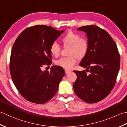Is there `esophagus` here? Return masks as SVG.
<instances>
[{
  "label": "esophagus",
  "mask_w": 127,
  "mask_h": 127,
  "mask_svg": "<svg viewBox=\"0 0 127 127\" xmlns=\"http://www.w3.org/2000/svg\"><path fill=\"white\" fill-rule=\"evenodd\" d=\"M64 71H65V73H66V74H68V73H69V72H71V71L70 70H69V69H64Z\"/></svg>",
  "instance_id": "34e87169"
}]
</instances>
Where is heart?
Segmentation results:
<instances>
[{"instance_id":"obj_1","label":"heart","mask_w":127,"mask_h":127,"mask_svg":"<svg viewBox=\"0 0 127 127\" xmlns=\"http://www.w3.org/2000/svg\"><path fill=\"white\" fill-rule=\"evenodd\" d=\"M61 41L64 48H69V56L59 59L55 61V64L67 69H71L76 64L77 59H81L86 55L89 48L88 42L85 38H81L79 34L72 31L64 35ZM60 50V46L56 43L50 45V53L54 56L58 57Z\"/></svg>"}]
</instances>
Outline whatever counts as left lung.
<instances>
[{
	"instance_id": "left-lung-1",
	"label": "left lung",
	"mask_w": 127,
	"mask_h": 127,
	"mask_svg": "<svg viewBox=\"0 0 127 127\" xmlns=\"http://www.w3.org/2000/svg\"><path fill=\"white\" fill-rule=\"evenodd\" d=\"M77 30L86 33L89 48L79 64L86 70L74 71L77 78L73 89L77 96L84 101L99 102L115 86L120 67V54L115 41L104 30L92 25Z\"/></svg>"
}]
</instances>
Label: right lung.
<instances>
[{"mask_svg": "<svg viewBox=\"0 0 127 127\" xmlns=\"http://www.w3.org/2000/svg\"><path fill=\"white\" fill-rule=\"evenodd\" d=\"M64 31L36 25L23 31L13 45L10 61L12 81L21 95L31 102L44 103L58 92L64 69L53 65L49 72L42 67L51 64L50 45Z\"/></svg>", "mask_w": 127, "mask_h": 127, "instance_id": "right-lung-1", "label": "right lung"}]
</instances>
